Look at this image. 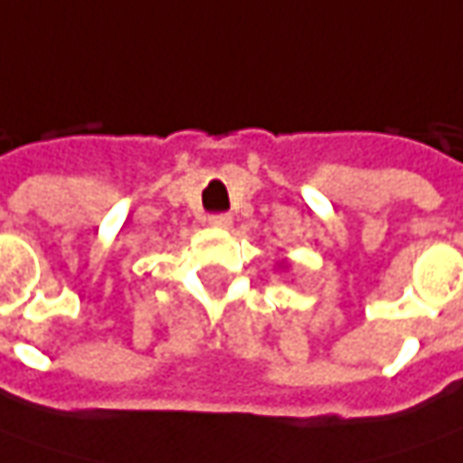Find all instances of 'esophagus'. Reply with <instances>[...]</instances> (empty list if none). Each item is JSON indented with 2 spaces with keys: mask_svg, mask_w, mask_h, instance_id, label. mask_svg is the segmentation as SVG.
Returning <instances> with one entry per match:
<instances>
[{
  "mask_svg": "<svg viewBox=\"0 0 463 463\" xmlns=\"http://www.w3.org/2000/svg\"><path fill=\"white\" fill-rule=\"evenodd\" d=\"M207 222H210L213 228H222V231H225V228H231L232 225V218L231 215H210Z\"/></svg>",
  "mask_w": 463,
  "mask_h": 463,
  "instance_id": "esophagus-1",
  "label": "esophagus"
}]
</instances>
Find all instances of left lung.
Listing matches in <instances>:
<instances>
[{
    "mask_svg": "<svg viewBox=\"0 0 463 463\" xmlns=\"http://www.w3.org/2000/svg\"><path fill=\"white\" fill-rule=\"evenodd\" d=\"M284 269H286V266H284Z\"/></svg>",
    "mask_w": 463,
    "mask_h": 463,
    "instance_id": "left-lung-1",
    "label": "left lung"
}]
</instances>
